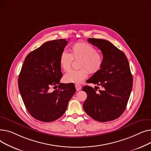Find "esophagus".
I'll return each instance as SVG.
<instances>
[{"label": "esophagus", "instance_id": "1", "mask_svg": "<svg viewBox=\"0 0 151 151\" xmlns=\"http://www.w3.org/2000/svg\"><path fill=\"white\" fill-rule=\"evenodd\" d=\"M75 88L77 91H79L81 89V86L79 84H75Z\"/></svg>", "mask_w": 151, "mask_h": 151}]
</instances>
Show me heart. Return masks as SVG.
Listing matches in <instances>:
<instances>
[{"label": "heart", "instance_id": "heart-1", "mask_svg": "<svg viewBox=\"0 0 151 151\" xmlns=\"http://www.w3.org/2000/svg\"><path fill=\"white\" fill-rule=\"evenodd\" d=\"M73 59H81L80 67L81 69L71 70L67 72L63 76L66 83H82L88 77L87 69L91 74L97 73L101 70L104 63V57L98 53L96 47L84 42H78L71 46L70 53L66 51L61 52L59 58L61 68L64 71L70 70Z\"/></svg>", "mask_w": 151, "mask_h": 151}]
</instances>
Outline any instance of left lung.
<instances>
[{"label":"left lung","instance_id":"obj_1","mask_svg":"<svg viewBox=\"0 0 151 151\" xmlns=\"http://www.w3.org/2000/svg\"><path fill=\"white\" fill-rule=\"evenodd\" d=\"M88 41L101 51L104 63L101 70L87 81L101 86L103 90L97 93L96 88L84 86L83 91L88 97L83 108L94 120L113 121L124 113L130 96L133 77L129 61L122 51L105 40L90 38Z\"/></svg>","mask_w":151,"mask_h":151}]
</instances>
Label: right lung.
<instances>
[{
  "label": "right lung",
  "instance_id": "right-lung-1",
  "mask_svg": "<svg viewBox=\"0 0 151 151\" xmlns=\"http://www.w3.org/2000/svg\"><path fill=\"white\" fill-rule=\"evenodd\" d=\"M67 43L65 39L45 43L27 55L22 66L19 90L28 112L38 121L50 122L60 117L76 92L75 85L60 83L59 58ZM52 86L58 89L52 91Z\"/></svg>",
  "mask_w": 151,
  "mask_h": 151
}]
</instances>
